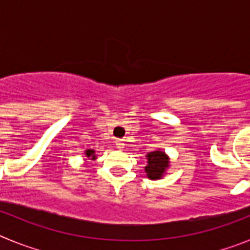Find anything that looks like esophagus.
I'll use <instances>...</instances> for the list:
<instances>
[{"label":"esophagus","mask_w":250,"mask_h":250,"mask_svg":"<svg viewBox=\"0 0 250 250\" xmlns=\"http://www.w3.org/2000/svg\"><path fill=\"white\" fill-rule=\"evenodd\" d=\"M116 146H118L119 149H123V147L125 146V141H124V140H116Z\"/></svg>","instance_id":"esophagus-1"}]
</instances>
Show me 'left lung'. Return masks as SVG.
Instances as JSON below:
<instances>
[{"instance_id":"obj_1","label":"left lung","mask_w":250,"mask_h":250,"mask_svg":"<svg viewBox=\"0 0 250 250\" xmlns=\"http://www.w3.org/2000/svg\"><path fill=\"white\" fill-rule=\"evenodd\" d=\"M146 160L147 164L145 167V173H146L147 178L151 179V180L163 178L170 164L169 156L165 154V151L158 149L151 152H147Z\"/></svg>"}]
</instances>
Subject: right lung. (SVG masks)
<instances>
[{
    "label": "right lung",
    "mask_w": 250,
    "mask_h": 250,
    "mask_svg": "<svg viewBox=\"0 0 250 250\" xmlns=\"http://www.w3.org/2000/svg\"><path fill=\"white\" fill-rule=\"evenodd\" d=\"M85 155L87 156V158H91V160H95V159H96V155H95V151L92 149H87V150H86Z\"/></svg>",
    "instance_id": "add662e5"
}]
</instances>
